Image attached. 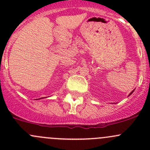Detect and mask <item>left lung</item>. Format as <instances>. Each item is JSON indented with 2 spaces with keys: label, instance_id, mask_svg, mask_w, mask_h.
Segmentation results:
<instances>
[{
  "label": "left lung",
  "instance_id": "1",
  "mask_svg": "<svg viewBox=\"0 0 150 150\" xmlns=\"http://www.w3.org/2000/svg\"><path fill=\"white\" fill-rule=\"evenodd\" d=\"M133 92H134V91H131V93H130L129 96H130V95H131V94H132V93H133Z\"/></svg>",
  "mask_w": 150,
  "mask_h": 150
}]
</instances>
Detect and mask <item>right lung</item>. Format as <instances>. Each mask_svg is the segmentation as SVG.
I'll return each mask as SVG.
<instances>
[{
    "instance_id": "1",
    "label": "right lung",
    "mask_w": 150,
    "mask_h": 150,
    "mask_svg": "<svg viewBox=\"0 0 150 150\" xmlns=\"http://www.w3.org/2000/svg\"><path fill=\"white\" fill-rule=\"evenodd\" d=\"M40 99H42V98H40Z\"/></svg>"
}]
</instances>
